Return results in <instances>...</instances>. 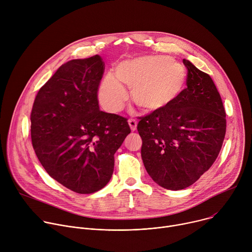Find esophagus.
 Wrapping results in <instances>:
<instances>
[{"label":"esophagus","instance_id":"1","mask_svg":"<svg viewBox=\"0 0 252 252\" xmlns=\"http://www.w3.org/2000/svg\"><path fill=\"white\" fill-rule=\"evenodd\" d=\"M128 125H129V127L132 131H134L136 129V126H137V122L133 119H129L128 120Z\"/></svg>","mask_w":252,"mask_h":252}]
</instances>
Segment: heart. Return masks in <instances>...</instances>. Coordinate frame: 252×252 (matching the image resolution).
Segmentation results:
<instances>
[{"label":"heart","instance_id":"obj_1","mask_svg":"<svg viewBox=\"0 0 252 252\" xmlns=\"http://www.w3.org/2000/svg\"><path fill=\"white\" fill-rule=\"evenodd\" d=\"M185 65L168 56H142L120 62L115 76L107 74L98 88V99L107 112L118 113L130 88L133 102L146 112L165 109L182 94L187 83Z\"/></svg>","mask_w":252,"mask_h":252}]
</instances>
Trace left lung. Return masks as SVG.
<instances>
[{"mask_svg":"<svg viewBox=\"0 0 252 252\" xmlns=\"http://www.w3.org/2000/svg\"><path fill=\"white\" fill-rule=\"evenodd\" d=\"M187 86L167 107L140 119L141 158L158 186L181 190L193 185L221 150L226 119L220 94L209 75L184 59Z\"/></svg>","mask_w":252,"mask_h":252,"instance_id":"1","label":"left lung"}]
</instances>
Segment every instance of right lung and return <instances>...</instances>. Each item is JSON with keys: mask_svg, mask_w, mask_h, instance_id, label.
I'll return each mask as SVG.
<instances>
[{"mask_svg": "<svg viewBox=\"0 0 252 252\" xmlns=\"http://www.w3.org/2000/svg\"><path fill=\"white\" fill-rule=\"evenodd\" d=\"M104 71L95 55L62 64L40 89L31 113V137L51 177L77 193L104 188L115 154L130 132L126 119L99 111L97 90Z\"/></svg>", "mask_w": 252, "mask_h": 252, "instance_id": "right-lung-1", "label": "right lung"}]
</instances>
